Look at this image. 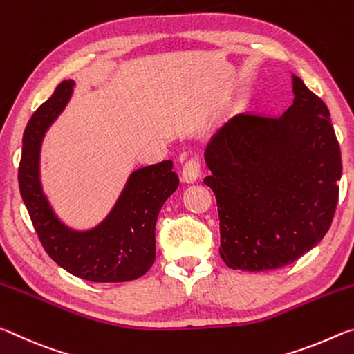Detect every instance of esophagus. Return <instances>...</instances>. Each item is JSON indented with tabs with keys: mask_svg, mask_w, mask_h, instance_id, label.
<instances>
[{
	"mask_svg": "<svg viewBox=\"0 0 354 354\" xmlns=\"http://www.w3.org/2000/svg\"><path fill=\"white\" fill-rule=\"evenodd\" d=\"M181 175H183L184 183H195L201 175V160L196 158L189 159L187 162L183 165Z\"/></svg>",
	"mask_w": 354,
	"mask_h": 354,
	"instance_id": "34e87169",
	"label": "esophagus"
}]
</instances>
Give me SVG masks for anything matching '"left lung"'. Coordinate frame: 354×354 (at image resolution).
<instances>
[{"instance_id": "obj_1", "label": "left lung", "mask_w": 354, "mask_h": 354, "mask_svg": "<svg viewBox=\"0 0 354 354\" xmlns=\"http://www.w3.org/2000/svg\"><path fill=\"white\" fill-rule=\"evenodd\" d=\"M281 117L248 112L207 143L220 256L230 268L274 270L297 261L331 226L342 175L329 111L298 76Z\"/></svg>"}]
</instances>
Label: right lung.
Returning <instances> with one entry per match:
<instances>
[{
	"label": "right lung",
	"mask_w": 354,
	"mask_h": 354,
	"mask_svg": "<svg viewBox=\"0 0 354 354\" xmlns=\"http://www.w3.org/2000/svg\"><path fill=\"white\" fill-rule=\"evenodd\" d=\"M71 87L73 81H62L29 118L19 165L21 198L40 243L64 270L93 283L137 279L154 263L156 220L178 189V175L171 160L143 167L131 175L113 211L100 226L86 232L64 226L41 194L39 153L45 131L70 100Z\"/></svg>",
	"instance_id": "1"
}]
</instances>
